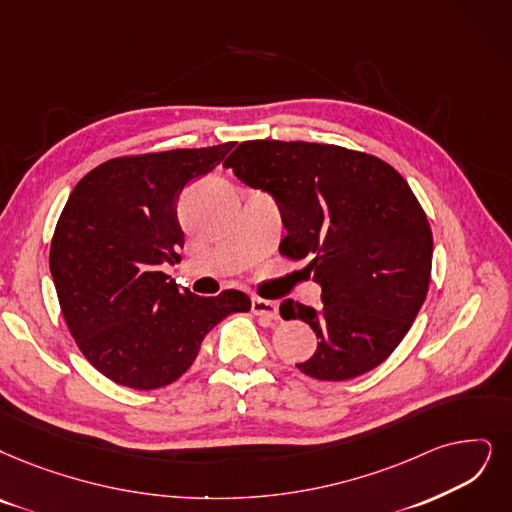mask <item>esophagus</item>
Returning <instances> with one entry per match:
<instances>
[{
    "label": "esophagus",
    "mask_w": 512,
    "mask_h": 512,
    "mask_svg": "<svg viewBox=\"0 0 512 512\" xmlns=\"http://www.w3.org/2000/svg\"><path fill=\"white\" fill-rule=\"evenodd\" d=\"M252 313L264 321H279V309L273 300H264L254 296L252 298Z\"/></svg>",
    "instance_id": "1"
}]
</instances>
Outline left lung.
I'll return each instance as SVG.
<instances>
[{
	"instance_id": "8db88e82",
	"label": "left lung",
	"mask_w": 512,
	"mask_h": 512,
	"mask_svg": "<svg viewBox=\"0 0 512 512\" xmlns=\"http://www.w3.org/2000/svg\"><path fill=\"white\" fill-rule=\"evenodd\" d=\"M224 166L277 201L279 252L309 258L321 306L283 300V319L313 327L317 351L296 363L317 380L374 370L410 327L431 283L433 233L405 178L386 161L319 142L248 140Z\"/></svg>"
}]
</instances>
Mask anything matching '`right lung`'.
Here are the masks:
<instances>
[{"label": "right lung", "instance_id": "obj_1", "mask_svg": "<svg viewBox=\"0 0 512 512\" xmlns=\"http://www.w3.org/2000/svg\"><path fill=\"white\" fill-rule=\"evenodd\" d=\"M235 142L117 157L81 178L56 222L50 273L79 351L109 380L153 391L185 374L216 323L248 313L237 290L203 298L161 273L180 262L176 216L189 180L208 174Z\"/></svg>", "mask_w": 512, "mask_h": 512}]
</instances>
